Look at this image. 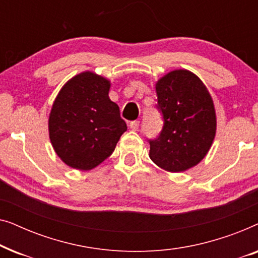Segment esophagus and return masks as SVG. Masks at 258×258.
<instances>
[{"instance_id":"34e87169","label":"esophagus","mask_w":258,"mask_h":258,"mask_svg":"<svg viewBox=\"0 0 258 258\" xmlns=\"http://www.w3.org/2000/svg\"><path fill=\"white\" fill-rule=\"evenodd\" d=\"M129 126H130V129L135 130V132H136V130L139 129V126H140V122L139 121H132V122H130Z\"/></svg>"}]
</instances>
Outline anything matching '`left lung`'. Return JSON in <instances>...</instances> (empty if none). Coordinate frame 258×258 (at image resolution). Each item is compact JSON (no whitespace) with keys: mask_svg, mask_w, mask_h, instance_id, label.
Segmentation results:
<instances>
[{"mask_svg":"<svg viewBox=\"0 0 258 258\" xmlns=\"http://www.w3.org/2000/svg\"><path fill=\"white\" fill-rule=\"evenodd\" d=\"M155 88L164 125L160 136L149 141V157L165 171H185L213 146L217 126L213 97L200 77L186 69L165 74Z\"/></svg>","mask_w":258,"mask_h":258,"instance_id":"obj_1","label":"left lung"}]
</instances>
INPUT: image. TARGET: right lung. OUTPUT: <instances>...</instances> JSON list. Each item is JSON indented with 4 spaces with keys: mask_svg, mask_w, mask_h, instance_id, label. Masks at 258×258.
Segmentation results:
<instances>
[{
    "mask_svg": "<svg viewBox=\"0 0 258 258\" xmlns=\"http://www.w3.org/2000/svg\"><path fill=\"white\" fill-rule=\"evenodd\" d=\"M110 81L93 72L72 77L58 91L48 119L49 139L62 162L91 170L111 155L126 130L109 98Z\"/></svg>",
    "mask_w": 258,
    "mask_h": 258,
    "instance_id": "right-lung-1",
    "label": "right lung"
}]
</instances>
